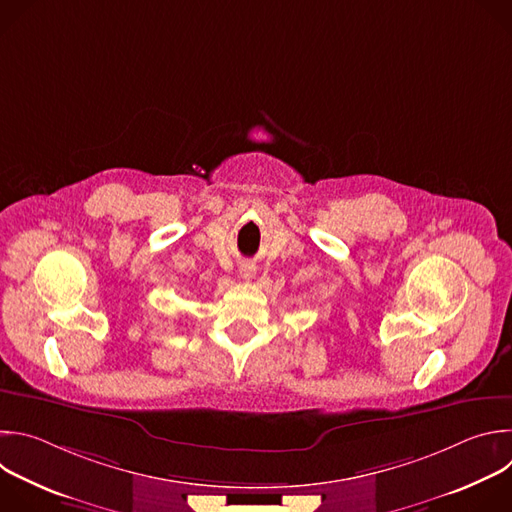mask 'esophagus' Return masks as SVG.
Masks as SVG:
<instances>
[{
    "instance_id": "1",
    "label": "esophagus",
    "mask_w": 512,
    "mask_h": 512,
    "mask_svg": "<svg viewBox=\"0 0 512 512\" xmlns=\"http://www.w3.org/2000/svg\"><path fill=\"white\" fill-rule=\"evenodd\" d=\"M239 275H241V279H245V281L253 279V277H255V265H253V263H241Z\"/></svg>"
}]
</instances>
